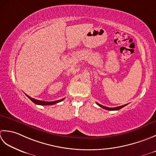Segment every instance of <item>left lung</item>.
I'll use <instances>...</instances> for the list:
<instances>
[{
  "instance_id": "obj_1",
  "label": "left lung",
  "mask_w": 156,
  "mask_h": 156,
  "mask_svg": "<svg viewBox=\"0 0 156 156\" xmlns=\"http://www.w3.org/2000/svg\"><path fill=\"white\" fill-rule=\"evenodd\" d=\"M96 104H97L99 106H100V107H101V108H103L106 109V110H119L121 109L122 108L125 107V106H126V105H127V104H125V105H122V106H118V107H115V108H108V107H106V106H102V105H101V104H98L97 102H96Z\"/></svg>"
}]
</instances>
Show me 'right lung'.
I'll return each mask as SVG.
<instances>
[{
	"instance_id": "obj_1",
	"label": "right lung",
	"mask_w": 156,
	"mask_h": 156,
	"mask_svg": "<svg viewBox=\"0 0 156 156\" xmlns=\"http://www.w3.org/2000/svg\"><path fill=\"white\" fill-rule=\"evenodd\" d=\"M26 96L28 98H29V99H30L31 101H32L34 104H37V105H42V106H48V105L55 104H57V103L60 102V101H62L63 100L65 99V98H63V99L59 100H56V101H41V100H37L34 99V98H31L30 96H27V94H26Z\"/></svg>"
}]
</instances>
